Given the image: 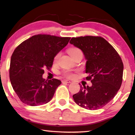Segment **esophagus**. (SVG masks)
I'll return each instance as SVG.
<instances>
[{"label": "esophagus", "instance_id": "esophagus-1", "mask_svg": "<svg viewBox=\"0 0 135 135\" xmlns=\"http://www.w3.org/2000/svg\"><path fill=\"white\" fill-rule=\"evenodd\" d=\"M62 83H70L71 81L69 80H62Z\"/></svg>", "mask_w": 135, "mask_h": 135}]
</instances>
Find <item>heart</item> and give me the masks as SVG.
Wrapping results in <instances>:
<instances>
[{"instance_id":"b5f03b06","label":"heart","mask_w":135,"mask_h":135,"mask_svg":"<svg viewBox=\"0 0 135 135\" xmlns=\"http://www.w3.org/2000/svg\"><path fill=\"white\" fill-rule=\"evenodd\" d=\"M79 50H80V49H78V48H76V47L71 48V49H70L69 50V55L72 56V55L74 53V52L77 51H79ZM59 57H60V53H58L55 56V58H54V62H56V61H58ZM63 75L67 77H72L73 76V74L70 72H69V71H65V72H63Z\"/></svg>"}]
</instances>
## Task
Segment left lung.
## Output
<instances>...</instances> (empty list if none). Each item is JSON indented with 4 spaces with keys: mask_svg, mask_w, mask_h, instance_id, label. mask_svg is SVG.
<instances>
[{
    "mask_svg": "<svg viewBox=\"0 0 135 135\" xmlns=\"http://www.w3.org/2000/svg\"><path fill=\"white\" fill-rule=\"evenodd\" d=\"M70 43L79 48L87 60V80L92 86H80L79 93L73 95L77 105L94 110L106 105L117 93L122 84L123 63L110 43L100 36L72 37Z\"/></svg>",
    "mask_w": 135,
    "mask_h": 135,
    "instance_id": "obj_1",
    "label": "left lung"
}]
</instances>
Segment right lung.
<instances>
[{"instance_id": "1", "label": "right lung", "mask_w": 135, "mask_h": 135, "mask_svg": "<svg viewBox=\"0 0 135 135\" xmlns=\"http://www.w3.org/2000/svg\"><path fill=\"white\" fill-rule=\"evenodd\" d=\"M70 37L38 34L23 41L14 51L9 78L14 91L25 104L38 106L53 97L60 80L42 78L44 69H51L54 58L68 44Z\"/></svg>"}]
</instances>
